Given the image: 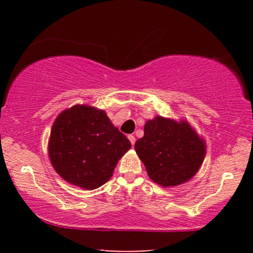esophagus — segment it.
<instances>
[{"instance_id":"1","label":"esophagus","mask_w":253,"mask_h":253,"mask_svg":"<svg viewBox=\"0 0 253 253\" xmlns=\"http://www.w3.org/2000/svg\"><path fill=\"white\" fill-rule=\"evenodd\" d=\"M128 139L130 140L131 145H132V146H134V144H135V142H136V138H135V136H134V135H129V136H128Z\"/></svg>"}]
</instances>
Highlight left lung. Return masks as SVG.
I'll return each instance as SVG.
<instances>
[{
    "label": "left lung",
    "mask_w": 253,
    "mask_h": 253,
    "mask_svg": "<svg viewBox=\"0 0 253 253\" xmlns=\"http://www.w3.org/2000/svg\"><path fill=\"white\" fill-rule=\"evenodd\" d=\"M135 149L148 176L164 187L187 182L198 173L207 146L186 121L156 116L145 124Z\"/></svg>",
    "instance_id": "left-lung-1"
}]
</instances>
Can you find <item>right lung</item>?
Here are the masks:
<instances>
[{"label": "right lung", "mask_w": 253, "mask_h": 253, "mask_svg": "<svg viewBox=\"0 0 253 253\" xmlns=\"http://www.w3.org/2000/svg\"><path fill=\"white\" fill-rule=\"evenodd\" d=\"M130 147L104 110L87 105H75L58 115L48 145L55 172L84 190L104 185Z\"/></svg>", "instance_id": "1"}]
</instances>
